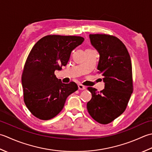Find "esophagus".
Segmentation results:
<instances>
[{
    "label": "esophagus",
    "instance_id": "obj_1",
    "mask_svg": "<svg viewBox=\"0 0 152 152\" xmlns=\"http://www.w3.org/2000/svg\"><path fill=\"white\" fill-rule=\"evenodd\" d=\"M78 88H79V90H85L86 88V87L85 86H83L81 84H79L78 85Z\"/></svg>",
    "mask_w": 152,
    "mask_h": 152
}]
</instances>
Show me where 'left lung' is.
Here are the masks:
<instances>
[{"label": "left lung", "instance_id": "1", "mask_svg": "<svg viewBox=\"0 0 152 152\" xmlns=\"http://www.w3.org/2000/svg\"><path fill=\"white\" fill-rule=\"evenodd\" d=\"M89 37L100 54L98 73L104 77L105 86L100 92L88 87L92 98L86 107L95 121L106 125L125 111L132 93L131 60L126 46L116 37L91 34Z\"/></svg>", "mask_w": 152, "mask_h": 152}]
</instances>
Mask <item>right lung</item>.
I'll return each mask as SVG.
<instances>
[{
	"instance_id": "right-lung-1",
	"label": "right lung",
	"mask_w": 152,
	"mask_h": 152,
	"mask_svg": "<svg viewBox=\"0 0 152 152\" xmlns=\"http://www.w3.org/2000/svg\"><path fill=\"white\" fill-rule=\"evenodd\" d=\"M79 36L47 35L33 46L25 64L21 84L27 107L34 116L48 120L62 110L68 96L78 89L74 82L61 83L54 75L69 60L72 51L81 45Z\"/></svg>"
}]
</instances>
